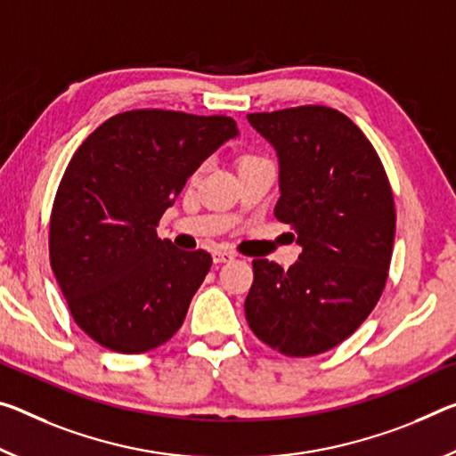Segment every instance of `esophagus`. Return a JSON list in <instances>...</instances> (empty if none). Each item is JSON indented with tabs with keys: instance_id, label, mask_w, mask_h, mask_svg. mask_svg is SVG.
<instances>
[{
	"instance_id": "obj_1",
	"label": "esophagus",
	"mask_w": 456,
	"mask_h": 456,
	"mask_svg": "<svg viewBox=\"0 0 456 456\" xmlns=\"http://www.w3.org/2000/svg\"><path fill=\"white\" fill-rule=\"evenodd\" d=\"M231 259H235V254H231L227 249H215L213 251V262L215 264H225L231 262Z\"/></svg>"
}]
</instances>
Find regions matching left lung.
Segmentation results:
<instances>
[{
  "instance_id": "obj_1",
  "label": "left lung",
  "mask_w": 456,
  "mask_h": 456,
  "mask_svg": "<svg viewBox=\"0 0 456 456\" xmlns=\"http://www.w3.org/2000/svg\"><path fill=\"white\" fill-rule=\"evenodd\" d=\"M278 156L276 219L302 251L288 270L254 259L245 319L288 357L319 355L359 329L384 292L395 235L394 194L370 140L322 105L249 113Z\"/></svg>"
}]
</instances>
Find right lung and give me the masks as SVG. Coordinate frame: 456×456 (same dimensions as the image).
I'll use <instances>...</instances> for the list:
<instances>
[{"label": "right lung", "mask_w": 456, "mask_h": 456, "mask_svg": "<svg viewBox=\"0 0 456 456\" xmlns=\"http://www.w3.org/2000/svg\"><path fill=\"white\" fill-rule=\"evenodd\" d=\"M237 135L225 115L137 110L78 146L50 216V265L93 341L134 355L183 327L213 259L162 241L156 227L194 170Z\"/></svg>", "instance_id": "1"}]
</instances>
